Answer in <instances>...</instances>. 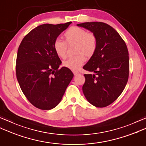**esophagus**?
Here are the masks:
<instances>
[{
  "label": "esophagus",
  "instance_id": "esophagus-1",
  "mask_svg": "<svg viewBox=\"0 0 146 146\" xmlns=\"http://www.w3.org/2000/svg\"><path fill=\"white\" fill-rule=\"evenodd\" d=\"M73 74L75 75H78V74L80 73L78 71H73Z\"/></svg>",
  "mask_w": 146,
  "mask_h": 146
}]
</instances>
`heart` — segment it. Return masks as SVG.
<instances>
[{"instance_id": "b5f03b06", "label": "heart", "mask_w": 146, "mask_h": 146, "mask_svg": "<svg viewBox=\"0 0 146 146\" xmlns=\"http://www.w3.org/2000/svg\"><path fill=\"white\" fill-rule=\"evenodd\" d=\"M66 42L60 39H56L54 50L59 57L65 59L67 57V44H75V54L63 62V66L73 71L78 70L85 63L86 58L94 56L97 48V39L93 33L87 31L82 27L73 26L64 33Z\"/></svg>"}]
</instances>
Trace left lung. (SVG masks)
Returning a JSON list of instances; mask_svg holds the SVG:
<instances>
[{"instance_id":"obj_1","label":"left lung","mask_w":146,"mask_h":146,"mask_svg":"<svg viewBox=\"0 0 146 146\" xmlns=\"http://www.w3.org/2000/svg\"><path fill=\"white\" fill-rule=\"evenodd\" d=\"M90 31L97 39L95 54L83 68L82 90L86 100L96 107H105L116 100L124 90L129 74V52L125 42L112 27L102 22L77 24Z\"/></svg>"}]
</instances>
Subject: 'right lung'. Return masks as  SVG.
I'll return each instance as SVG.
<instances>
[{
	"label": "right lung",
	"instance_id": "right-lung-1",
	"mask_svg": "<svg viewBox=\"0 0 146 146\" xmlns=\"http://www.w3.org/2000/svg\"><path fill=\"white\" fill-rule=\"evenodd\" d=\"M71 23L40 25L24 37L19 47L17 81L27 100L39 109L56 107L73 77L68 68L58 69L61 61L53 48L55 40Z\"/></svg>",
	"mask_w": 146,
	"mask_h": 146
}]
</instances>
